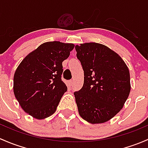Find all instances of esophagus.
Listing matches in <instances>:
<instances>
[{"instance_id": "1", "label": "esophagus", "mask_w": 148, "mask_h": 148, "mask_svg": "<svg viewBox=\"0 0 148 148\" xmlns=\"http://www.w3.org/2000/svg\"><path fill=\"white\" fill-rule=\"evenodd\" d=\"M73 81L72 80H69V81H68V85H69V87L72 86V85H73Z\"/></svg>"}]
</instances>
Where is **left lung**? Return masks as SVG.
Returning <instances> with one entry per match:
<instances>
[{
    "label": "left lung",
    "instance_id": "8db88e82",
    "mask_svg": "<svg viewBox=\"0 0 148 148\" xmlns=\"http://www.w3.org/2000/svg\"><path fill=\"white\" fill-rule=\"evenodd\" d=\"M84 83L75 92L79 115L92 124L104 123L123 108L130 92V72L121 57L103 44L75 45Z\"/></svg>",
    "mask_w": 148,
    "mask_h": 148
}]
</instances>
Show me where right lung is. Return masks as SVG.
I'll return each mask as SVG.
<instances>
[{
  "instance_id": "add662e5",
  "label": "right lung",
  "mask_w": 148,
  "mask_h": 148,
  "mask_svg": "<svg viewBox=\"0 0 148 148\" xmlns=\"http://www.w3.org/2000/svg\"><path fill=\"white\" fill-rule=\"evenodd\" d=\"M75 45L59 41L41 44L18 65L13 77V92L25 112L38 120L56 112L67 91L62 81V63Z\"/></svg>"
}]
</instances>
